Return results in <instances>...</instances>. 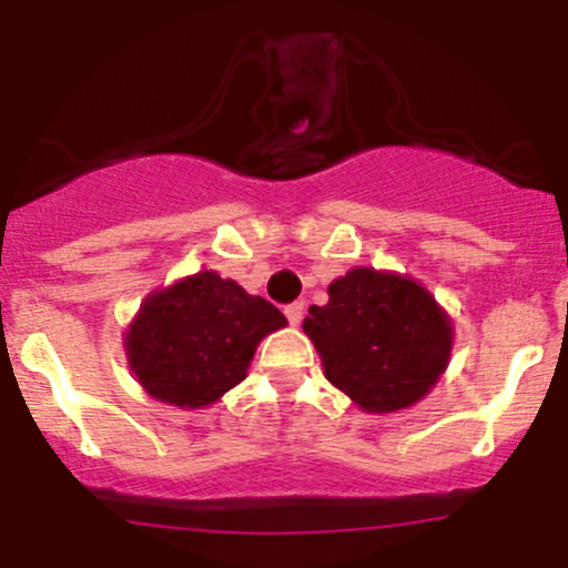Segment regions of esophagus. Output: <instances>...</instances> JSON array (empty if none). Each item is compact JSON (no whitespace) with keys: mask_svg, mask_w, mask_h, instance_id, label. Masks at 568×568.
I'll return each instance as SVG.
<instances>
[{"mask_svg":"<svg viewBox=\"0 0 568 568\" xmlns=\"http://www.w3.org/2000/svg\"><path fill=\"white\" fill-rule=\"evenodd\" d=\"M285 315H288L291 325L302 323V317H304V302H293V304L285 306Z\"/></svg>","mask_w":568,"mask_h":568,"instance_id":"obj_1","label":"esophagus"}]
</instances>
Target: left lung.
<instances>
[{"instance_id":"left-lung-1","label":"left lung","mask_w":568,"mask_h":568,"mask_svg":"<svg viewBox=\"0 0 568 568\" xmlns=\"http://www.w3.org/2000/svg\"><path fill=\"white\" fill-rule=\"evenodd\" d=\"M304 334L325 379L368 414L419 403L446 374L454 323L419 280L355 266L328 285V304L310 306Z\"/></svg>"}]
</instances>
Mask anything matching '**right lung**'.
<instances>
[{
  "instance_id": "add662e5",
  "label": "right lung",
  "mask_w": 568,
  "mask_h": 568,
  "mask_svg": "<svg viewBox=\"0 0 568 568\" xmlns=\"http://www.w3.org/2000/svg\"><path fill=\"white\" fill-rule=\"evenodd\" d=\"M285 325L275 304L202 270L143 298L125 331V355L154 400L205 408L245 379L258 342Z\"/></svg>"
}]
</instances>
